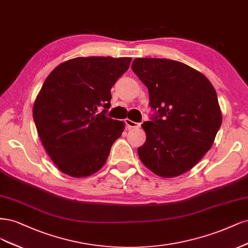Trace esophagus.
<instances>
[{"label":"esophagus","mask_w":248,"mask_h":248,"mask_svg":"<svg viewBox=\"0 0 248 248\" xmlns=\"http://www.w3.org/2000/svg\"><path fill=\"white\" fill-rule=\"evenodd\" d=\"M124 123H125V124H126V126L129 127V129H133V127H139L140 126V124H138V123H135V122H133V121H131V119H129V118H126L125 121H124Z\"/></svg>","instance_id":"obj_1"}]
</instances>
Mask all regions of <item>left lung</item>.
Segmentation results:
<instances>
[{
	"label": "left lung",
	"instance_id": "obj_1",
	"mask_svg": "<svg viewBox=\"0 0 248 248\" xmlns=\"http://www.w3.org/2000/svg\"><path fill=\"white\" fill-rule=\"evenodd\" d=\"M132 70L148 89L155 112L142 124L146 141L139 157L158 176H178L213 144L222 121L217 92L202 73L177 61L135 59Z\"/></svg>",
	"mask_w": 248,
	"mask_h": 248
}]
</instances>
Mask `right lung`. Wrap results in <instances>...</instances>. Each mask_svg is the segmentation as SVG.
<instances>
[{
	"instance_id": "obj_1",
	"label": "right lung",
	"mask_w": 248,
	"mask_h": 248,
	"mask_svg": "<svg viewBox=\"0 0 248 248\" xmlns=\"http://www.w3.org/2000/svg\"><path fill=\"white\" fill-rule=\"evenodd\" d=\"M131 61L76 58L61 63L46 78L33 117L45 150L62 173L86 177L106 163L111 146L124 129L123 122L106 115L111 89Z\"/></svg>"
}]
</instances>
